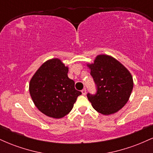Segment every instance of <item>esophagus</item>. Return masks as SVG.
<instances>
[{
	"instance_id": "esophagus-1",
	"label": "esophagus",
	"mask_w": 153,
	"mask_h": 153,
	"mask_svg": "<svg viewBox=\"0 0 153 153\" xmlns=\"http://www.w3.org/2000/svg\"><path fill=\"white\" fill-rule=\"evenodd\" d=\"M81 92H82V95H83V96H85V94H86V89H85V88L82 89V91H81Z\"/></svg>"
}]
</instances>
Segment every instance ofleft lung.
I'll return each mask as SVG.
<instances>
[{
	"label": "left lung",
	"instance_id": "left-lung-1",
	"mask_svg": "<svg viewBox=\"0 0 153 153\" xmlns=\"http://www.w3.org/2000/svg\"><path fill=\"white\" fill-rule=\"evenodd\" d=\"M87 66L97 87L96 94H87L94 109L103 115H110L123 108L129 101L134 85L130 72L107 54H99L94 63Z\"/></svg>",
	"mask_w": 153,
	"mask_h": 153
}]
</instances>
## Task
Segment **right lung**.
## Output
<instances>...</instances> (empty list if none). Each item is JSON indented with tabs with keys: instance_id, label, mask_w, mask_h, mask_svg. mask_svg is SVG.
<instances>
[{
	"instance_id": "right-lung-1",
	"label": "right lung",
	"mask_w": 153,
	"mask_h": 153,
	"mask_svg": "<svg viewBox=\"0 0 153 153\" xmlns=\"http://www.w3.org/2000/svg\"><path fill=\"white\" fill-rule=\"evenodd\" d=\"M68 67L60 59L44 62L29 82L33 102L47 117L60 119L68 114L81 92L75 90V82L68 76Z\"/></svg>"
}]
</instances>
